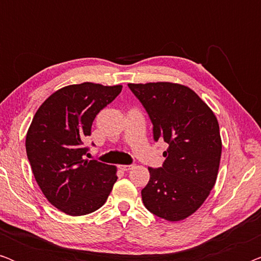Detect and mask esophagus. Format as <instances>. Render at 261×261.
Segmentation results:
<instances>
[{
    "instance_id": "esophagus-1",
    "label": "esophagus",
    "mask_w": 261,
    "mask_h": 261,
    "mask_svg": "<svg viewBox=\"0 0 261 261\" xmlns=\"http://www.w3.org/2000/svg\"><path fill=\"white\" fill-rule=\"evenodd\" d=\"M119 169L122 171H129L130 169H133V165H119Z\"/></svg>"
}]
</instances>
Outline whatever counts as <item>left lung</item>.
Wrapping results in <instances>:
<instances>
[{
    "label": "left lung",
    "instance_id": "obj_1",
    "mask_svg": "<svg viewBox=\"0 0 261 261\" xmlns=\"http://www.w3.org/2000/svg\"><path fill=\"white\" fill-rule=\"evenodd\" d=\"M147 112L153 139L169 148L162 167H148L141 190L147 210L167 221H180L203 204L215 185L222 142L213 110L185 85L156 82L128 84Z\"/></svg>",
    "mask_w": 261,
    "mask_h": 261
}]
</instances>
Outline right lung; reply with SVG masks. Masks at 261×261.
<instances>
[{
  "mask_svg": "<svg viewBox=\"0 0 261 261\" xmlns=\"http://www.w3.org/2000/svg\"><path fill=\"white\" fill-rule=\"evenodd\" d=\"M122 85L85 83L53 92L40 106L26 137L32 172L42 194L60 212L82 216L101 208L117 179L116 167L87 160L85 138L101 110Z\"/></svg>",
  "mask_w": 261,
  "mask_h": 261,
  "instance_id": "right-lung-1",
  "label": "right lung"
}]
</instances>
